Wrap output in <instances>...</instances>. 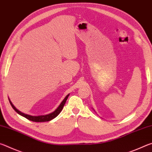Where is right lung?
I'll use <instances>...</instances> for the list:
<instances>
[{
	"instance_id": "obj_1",
	"label": "right lung",
	"mask_w": 152,
	"mask_h": 152,
	"mask_svg": "<svg viewBox=\"0 0 152 152\" xmlns=\"http://www.w3.org/2000/svg\"><path fill=\"white\" fill-rule=\"evenodd\" d=\"M68 96L69 94L67 95V96L65 97V99L63 100V101L61 102L60 106L57 108V109H56L55 111L50 113V114H48L46 115H41V116H31V115L25 114V113L19 111V110H17L16 108L15 107L14 105L12 104V102L11 101H10V99H9V102H10V104L11 105V107H12V109H13L15 111L18 113V114H19L20 115H21V116L25 117L26 119H29L30 121H34V122H45V121H50L54 119L55 117H57L58 115L60 114V112L61 111V110L63 109V107L66 103L67 99H68Z\"/></svg>"
}]
</instances>
